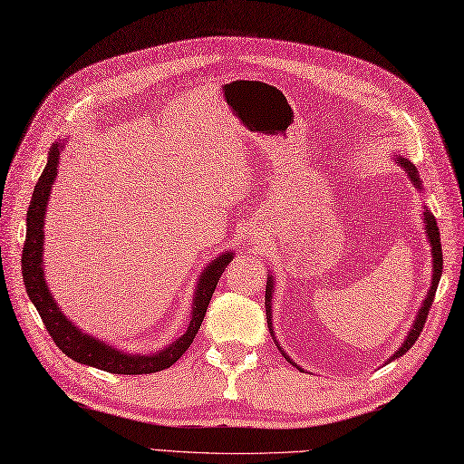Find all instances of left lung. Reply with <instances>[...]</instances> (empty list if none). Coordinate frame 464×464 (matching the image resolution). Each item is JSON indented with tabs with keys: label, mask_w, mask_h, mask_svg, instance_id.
<instances>
[{
	"label": "left lung",
	"mask_w": 464,
	"mask_h": 464,
	"mask_svg": "<svg viewBox=\"0 0 464 464\" xmlns=\"http://www.w3.org/2000/svg\"><path fill=\"white\" fill-rule=\"evenodd\" d=\"M400 165L405 169V171L410 173V179L413 180V185L417 188H421V180H420V173H417V169L408 160H401V157H400ZM425 230H427V236H429V244H431V247H433V250H431L433 252V281H431V289H429V293H427V297L423 301V307L420 309V313H417V317H415V323L411 326L410 334L405 336L403 344L400 346L398 353H395L390 360H395V358L403 356L415 344L417 338H420L423 326H425V321H427V313H429V309H431L433 299H435L440 274H443V252H440V234H439V228H437L435 217H433L431 212H427V210H425ZM271 287H274V279L267 277V285H266V311H267V324L269 326H271ZM289 362H291V360H289Z\"/></svg>",
	"instance_id": "obj_1"
}]
</instances>
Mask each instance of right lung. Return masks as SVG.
Wrapping results in <instances>:
<instances>
[{
  "mask_svg": "<svg viewBox=\"0 0 464 464\" xmlns=\"http://www.w3.org/2000/svg\"><path fill=\"white\" fill-rule=\"evenodd\" d=\"M61 143H54L49 151L47 167L43 169V173L37 180L35 190L29 202L27 210V234L24 244V257H21V269H24V284L27 289V295L35 304L41 319L47 326V331L54 344L59 346L63 353L76 360V362L94 366L110 374H153V372H161L169 366H173L177 360L187 353V348L193 344L195 336L200 329L202 319L207 314V307L212 299V293L218 285V279L224 274L226 266L230 264L234 257L232 252L218 256L214 262L207 267L205 274L198 279V287L195 291L193 299V313H190L188 329L183 336H179L173 344L163 348L161 353L151 356H131L123 354L120 350L104 344L102 341H96L90 334H84L78 331L76 326L64 317L61 309L56 307L53 301L51 291L44 284L43 277V220L44 212H47V202L51 197V187L56 177V167H59L61 160Z\"/></svg>",
  "mask_w": 464,
  "mask_h": 464,
  "instance_id": "1",
  "label": "right lung"
}]
</instances>
